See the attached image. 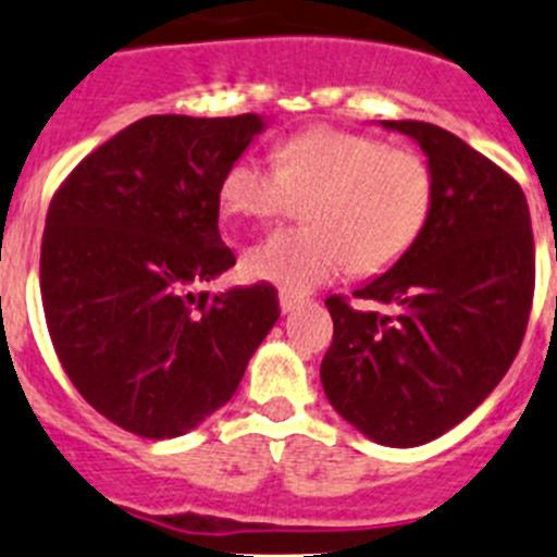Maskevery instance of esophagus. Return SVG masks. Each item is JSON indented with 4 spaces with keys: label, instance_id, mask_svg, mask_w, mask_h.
Masks as SVG:
<instances>
[{
    "label": "esophagus",
    "instance_id": "esophagus-1",
    "mask_svg": "<svg viewBox=\"0 0 557 557\" xmlns=\"http://www.w3.org/2000/svg\"><path fill=\"white\" fill-rule=\"evenodd\" d=\"M302 302H306V297L297 295V292H289V289H281V292H278V306H281V313L295 311V308H300Z\"/></svg>",
    "mask_w": 557,
    "mask_h": 557
}]
</instances>
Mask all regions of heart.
Wrapping results in <instances>:
<instances>
[{
	"instance_id": "heart-1",
	"label": "heart",
	"mask_w": 557,
	"mask_h": 557,
	"mask_svg": "<svg viewBox=\"0 0 557 557\" xmlns=\"http://www.w3.org/2000/svg\"><path fill=\"white\" fill-rule=\"evenodd\" d=\"M295 200H308V227L251 246L244 268L251 278L308 292L349 268L379 273L400 260L431 216L433 173L409 148L319 126L281 143L276 168L240 157L219 184L227 216L271 222Z\"/></svg>"
}]
</instances>
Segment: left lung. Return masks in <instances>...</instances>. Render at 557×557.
Returning <instances> with one entry per match:
<instances>
[{
	"instance_id": "left-lung-1",
	"label": "left lung",
	"mask_w": 557,
	"mask_h": 557,
	"mask_svg": "<svg viewBox=\"0 0 557 557\" xmlns=\"http://www.w3.org/2000/svg\"><path fill=\"white\" fill-rule=\"evenodd\" d=\"M411 137L433 173L420 238L355 297H327L333 344L322 360L330 406L384 447H420L463 422L509 371L533 300V233L511 175L453 132L379 121Z\"/></svg>"
}]
</instances>
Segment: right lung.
<instances>
[{
    "instance_id": "obj_1",
    "label": "right lung",
    "mask_w": 557,
    "mask_h": 557,
    "mask_svg": "<svg viewBox=\"0 0 557 557\" xmlns=\"http://www.w3.org/2000/svg\"><path fill=\"white\" fill-rule=\"evenodd\" d=\"M265 126L257 113L148 115L53 195L40 255L53 349L94 409L135 436L195 431L233 398L276 324L265 281L200 289L235 265L219 184Z\"/></svg>"
}]
</instances>
